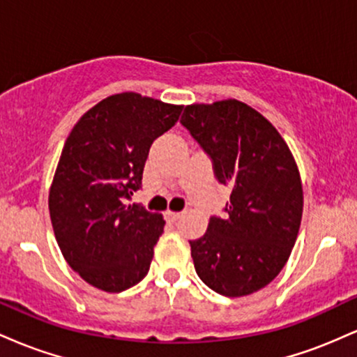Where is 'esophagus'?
<instances>
[{
	"label": "esophagus",
	"mask_w": 357,
	"mask_h": 357,
	"mask_svg": "<svg viewBox=\"0 0 357 357\" xmlns=\"http://www.w3.org/2000/svg\"><path fill=\"white\" fill-rule=\"evenodd\" d=\"M166 218L169 221H178L179 218H181V213L178 211H166Z\"/></svg>",
	"instance_id": "34e87169"
}]
</instances>
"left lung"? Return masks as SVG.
Returning <instances> with one entry per match:
<instances>
[{
    "instance_id": "1",
    "label": "left lung",
    "mask_w": 357,
    "mask_h": 357,
    "mask_svg": "<svg viewBox=\"0 0 357 357\" xmlns=\"http://www.w3.org/2000/svg\"><path fill=\"white\" fill-rule=\"evenodd\" d=\"M181 124L231 190L228 215L213 216L202 238L190 241L196 273L225 297L257 292L296 245L304 208L296 159L275 127L236 99L186 105Z\"/></svg>"
}]
</instances>
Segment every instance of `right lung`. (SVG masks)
Instances as JSON below:
<instances>
[{"label":"right lung","instance_id":"1","mask_svg":"<svg viewBox=\"0 0 357 357\" xmlns=\"http://www.w3.org/2000/svg\"><path fill=\"white\" fill-rule=\"evenodd\" d=\"M181 110L136 92L116 93L89 109L65 141L48 210L61 255L96 289L122 292L149 272L166 221L127 199L141 188L151 144Z\"/></svg>","mask_w":357,"mask_h":357}]
</instances>
